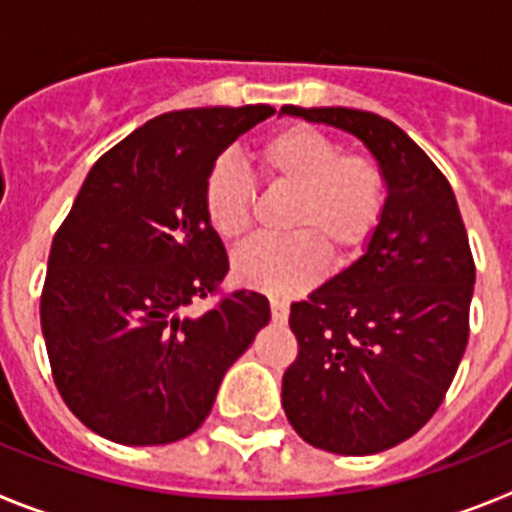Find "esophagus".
<instances>
[{"mask_svg": "<svg viewBox=\"0 0 512 512\" xmlns=\"http://www.w3.org/2000/svg\"><path fill=\"white\" fill-rule=\"evenodd\" d=\"M289 315V305L284 300H271V318L274 323H284Z\"/></svg>", "mask_w": 512, "mask_h": 512, "instance_id": "obj_1", "label": "esophagus"}]
</instances>
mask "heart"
Returning <instances> with one entry per match:
<instances>
[{"label":"heart","instance_id":"obj_1","mask_svg":"<svg viewBox=\"0 0 512 512\" xmlns=\"http://www.w3.org/2000/svg\"><path fill=\"white\" fill-rule=\"evenodd\" d=\"M264 182L295 192L289 238H259L235 253L238 282L269 295H297L323 277L328 251L354 259L377 235L387 210V174L372 153L341 151L333 135L295 122L274 130L256 151ZM256 192L230 158H217L202 184V212L223 241L253 223Z\"/></svg>","mask_w":512,"mask_h":512}]
</instances>
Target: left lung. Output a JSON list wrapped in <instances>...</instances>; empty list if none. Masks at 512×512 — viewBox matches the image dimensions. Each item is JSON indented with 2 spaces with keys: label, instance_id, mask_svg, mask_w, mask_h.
Wrapping results in <instances>:
<instances>
[{
  "label": "left lung",
  "instance_id": "8db88e82",
  "mask_svg": "<svg viewBox=\"0 0 512 512\" xmlns=\"http://www.w3.org/2000/svg\"><path fill=\"white\" fill-rule=\"evenodd\" d=\"M364 140L387 174V210L359 261L292 302L297 359L282 379L287 420L343 456L392 449L418 433L449 392L469 341L474 259L454 189L387 117L295 107Z\"/></svg>",
  "mask_w": 512,
  "mask_h": 512
}]
</instances>
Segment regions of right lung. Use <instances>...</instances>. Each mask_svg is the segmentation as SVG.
Listing matches in <instances>:
<instances>
[{
  "label": "right lung",
  "mask_w": 512,
  "mask_h": 512,
  "mask_svg": "<svg viewBox=\"0 0 512 512\" xmlns=\"http://www.w3.org/2000/svg\"><path fill=\"white\" fill-rule=\"evenodd\" d=\"M269 104L166 112L87 174L53 235L40 295L53 382L99 436L161 446L205 423L233 361L269 323V300L220 292L228 253L202 212V184Z\"/></svg>",
  "instance_id": "right-lung-1"
}]
</instances>
